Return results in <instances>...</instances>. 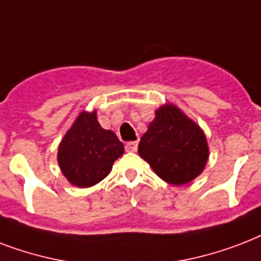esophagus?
Returning <instances> with one entry per match:
<instances>
[{
    "mask_svg": "<svg viewBox=\"0 0 261 261\" xmlns=\"http://www.w3.org/2000/svg\"><path fill=\"white\" fill-rule=\"evenodd\" d=\"M137 145H139V141H129V143H126V145H125V149L128 151V152H135V151H137Z\"/></svg>",
    "mask_w": 261,
    "mask_h": 261,
    "instance_id": "1",
    "label": "esophagus"
}]
</instances>
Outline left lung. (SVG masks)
<instances>
[{
    "mask_svg": "<svg viewBox=\"0 0 261 261\" xmlns=\"http://www.w3.org/2000/svg\"><path fill=\"white\" fill-rule=\"evenodd\" d=\"M139 155L171 185L191 182L203 171L208 145L203 130L178 108L166 105L141 136Z\"/></svg>",
    "mask_w": 261,
    "mask_h": 261,
    "instance_id": "left-lung-1",
    "label": "left lung"
}]
</instances>
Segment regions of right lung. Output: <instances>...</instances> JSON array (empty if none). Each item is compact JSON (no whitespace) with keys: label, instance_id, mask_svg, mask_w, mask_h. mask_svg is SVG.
<instances>
[{"label":"right lung","instance_id":"right-lung-1","mask_svg":"<svg viewBox=\"0 0 261 261\" xmlns=\"http://www.w3.org/2000/svg\"><path fill=\"white\" fill-rule=\"evenodd\" d=\"M122 153L124 144L99 125L96 113L83 112L62 139L58 165L70 184L88 188L102 181Z\"/></svg>","mask_w":261,"mask_h":261}]
</instances>
